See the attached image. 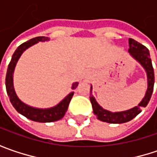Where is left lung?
<instances>
[{
	"label": "left lung",
	"instance_id": "1",
	"mask_svg": "<svg viewBox=\"0 0 157 157\" xmlns=\"http://www.w3.org/2000/svg\"><path fill=\"white\" fill-rule=\"evenodd\" d=\"M129 44V49L128 52L129 54L136 59L137 62L141 63L142 67L147 72V78H148V89L146 91V94L142 100L135 107L131 108L129 110L123 112H113L105 110L102 108L94 97L92 94V89L93 87L91 86V94H90V100L93 105L94 109V113L97 116V118L101 121H105L107 123H113V124H120L128 122L131 120H133L142 112V107H146L148 103L150 100L151 95L153 93L154 89V83H155V74L154 69L152 66V62L151 58L149 55L148 50L144 45L141 44L140 43L136 42V40L129 38L128 40Z\"/></svg>",
	"mask_w": 157,
	"mask_h": 157
}]
</instances>
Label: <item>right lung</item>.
Segmentation results:
<instances>
[{"label": "right lung", "instance_id": "obj_1", "mask_svg": "<svg viewBox=\"0 0 157 157\" xmlns=\"http://www.w3.org/2000/svg\"><path fill=\"white\" fill-rule=\"evenodd\" d=\"M48 40L49 38L45 37V36H37V37L29 40L27 42L21 44L20 46H18V48L15 50V53L13 54L11 61L9 64L7 75H6V82H5L6 90H7V94L9 97V100L13 106L15 107V110L28 119L34 121H37V122H52V121H57L58 120L62 119L68 109L70 101L74 94V92L70 93L57 105L51 107V108H45V109L32 107L30 105H26L17 97V95L15 94L14 83H13V74H14L15 67L18 59L20 58L22 52L25 50H27L29 47L36 44L38 42H44V41H48ZM78 82L73 83L71 89H75L78 86Z\"/></svg>", "mask_w": 157, "mask_h": 157}]
</instances>
